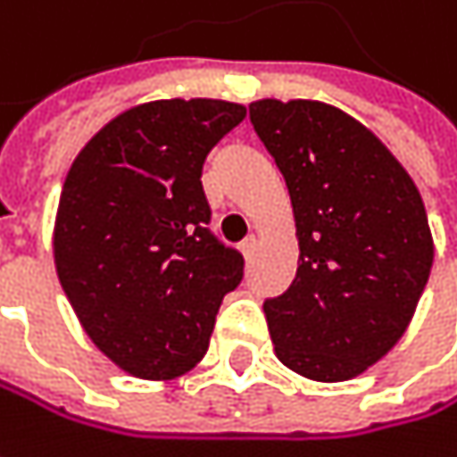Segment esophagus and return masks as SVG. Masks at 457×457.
<instances>
[{
  "mask_svg": "<svg viewBox=\"0 0 457 457\" xmlns=\"http://www.w3.org/2000/svg\"><path fill=\"white\" fill-rule=\"evenodd\" d=\"M256 245H259V240H256V235H248L243 243H240V253L245 256V259H251L253 256V251H256Z\"/></svg>",
  "mask_w": 457,
  "mask_h": 457,
  "instance_id": "1",
  "label": "esophagus"
}]
</instances>
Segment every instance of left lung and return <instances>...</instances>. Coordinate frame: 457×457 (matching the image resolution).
Here are the masks:
<instances>
[{
  "label": "left lung",
  "mask_w": 457,
  "mask_h": 457,
  "mask_svg": "<svg viewBox=\"0 0 457 457\" xmlns=\"http://www.w3.org/2000/svg\"><path fill=\"white\" fill-rule=\"evenodd\" d=\"M290 193L298 271L264 301L277 358L345 382L385 358L427 287L435 240L421 193L366 125L312 99L248 106Z\"/></svg>",
  "instance_id": "1"
}]
</instances>
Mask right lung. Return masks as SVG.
I'll return each instance as SVG.
<instances>
[{
    "label": "right lung",
    "mask_w": 457,
    "mask_h": 457,
    "mask_svg": "<svg viewBox=\"0 0 457 457\" xmlns=\"http://www.w3.org/2000/svg\"><path fill=\"white\" fill-rule=\"evenodd\" d=\"M222 99L125 109L80 148L54 220V267L94 345L138 379H175L209 348L243 256L209 232L206 154L243 122Z\"/></svg>",
    "instance_id": "obj_1"
}]
</instances>
